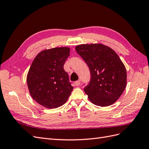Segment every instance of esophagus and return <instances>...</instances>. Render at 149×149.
<instances>
[{"label":"esophagus","instance_id":"esophagus-1","mask_svg":"<svg viewBox=\"0 0 149 149\" xmlns=\"http://www.w3.org/2000/svg\"><path fill=\"white\" fill-rule=\"evenodd\" d=\"M74 85L75 86H78L79 85H80V84H81V82H80V81H76L74 83Z\"/></svg>","mask_w":149,"mask_h":149}]
</instances>
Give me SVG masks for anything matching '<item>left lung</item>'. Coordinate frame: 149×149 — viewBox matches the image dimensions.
I'll list each match as a JSON object with an SVG mask.
<instances>
[{"label":"left lung","mask_w":149,"mask_h":149,"mask_svg":"<svg viewBox=\"0 0 149 149\" xmlns=\"http://www.w3.org/2000/svg\"><path fill=\"white\" fill-rule=\"evenodd\" d=\"M76 51L90 70L89 83L84 88L89 100L101 107L112 104L126 86V70L119 56L102 44L80 45Z\"/></svg>","instance_id":"obj_1"}]
</instances>
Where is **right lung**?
I'll list each match as a JSON object with an SVG mask.
<instances>
[{
    "mask_svg": "<svg viewBox=\"0 0 149 149\" xmlns=\"http://www.w3.org/2000/svg\"><path fill=\"white\" fill-rule=\"evenodd\" d=\"M70 48H54L40 52L35 57L27 74L31 97L42 106L53 109L66 102L73 91L63 65Z\"/></svg>",
    "mask_w": 149,
    "mask_h": 149,
    "instance_id": "add662e5",
    "label": "right lung"
}]
</instances>
